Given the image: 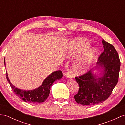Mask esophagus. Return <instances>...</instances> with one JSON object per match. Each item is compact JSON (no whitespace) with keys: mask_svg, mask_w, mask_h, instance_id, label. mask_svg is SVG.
<instances>
[{"mask_svg":"<svg viewBox=\"0 0 125 125\" xmlns=\"http://www.w3.org/2000/svg\"><path fill=\"white\" fill-rule=\"evenodd\" d=\"M65 76H66V77L67 78H70V79H71V78H73V76L71 75V74L68 72V73H67V74H65Z\"/></svg>","mask_w":125,"mask_h":125,"instance_id":"1","label":"esophagus"}]
</instances>
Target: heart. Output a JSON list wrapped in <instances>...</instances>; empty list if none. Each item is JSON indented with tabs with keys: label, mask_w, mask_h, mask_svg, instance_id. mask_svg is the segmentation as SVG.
<instances>
[{
	"label": "heart",
	"mask_w": 125,
	"mask_h": 125,
	"mask_svg": "<svg viewBox=\"0 0 125 125\" xmlns=\"http://www.w3.org/2000/svg\"><path fill=\"white\" fill-rule=\"evenodd\" d=\"M90 42L86 39L77 38L71 41L69 48L70 54L75 55L78 54L83 49L89 47ZM98 50L95 47L87 49L82 54L80 58L73 63L72 71L76 75L81 76L86 73L89 70L90 65L93 60L97 55Z\"/></svg>",
	"instance_id": "b5f03b06"
}]
</instances>
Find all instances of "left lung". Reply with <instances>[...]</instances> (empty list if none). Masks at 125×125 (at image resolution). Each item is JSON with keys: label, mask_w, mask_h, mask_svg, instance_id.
Returning <instances> with one entry per match:
<instances>
[{"label": "left lung", "mask_w": 125, "mask_h": 125, "mask_svg": "<svg viewBox=\"0 0 125 125\" xmlns=\"http://www.w3.org/2000/svg\"><path fill=\"white\" fill-rule=\"evenodd\" d=\"M102 43L104 52L97 65L85 75L75 77L79 90L74 98L83 106L103 103L110 97L118 83L120 68L118 54L112 44L104 40Z\"/></svg>", "instance_id": "1"}]
</instances>
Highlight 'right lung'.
Returning a JSON list of instances; mask_svg holds the SVG:
<instances>
[{
	"mask_svg": "<svg viewBox=\"0 0 125 125\" xmlns=\"http://www.w3.org/2000/svg\"><path fill=\"white\" fill-rule=\"evenodd\" d=\"M4 64L6 67L4 59ZM63 77V74L61 70L54 71L44 79L41 86L34 90H23L19 89L13 85L8 77L6 71V78L10 87L15 94L25 102L33 104H37L44 102L49 95L50 90L55 81L59 80Z\"/></svg>",
	"mask_w": 125,
	"mask_h": 125,
	"instance_id": "obj_1",
	"label": "right lung"
}]
</instances>
